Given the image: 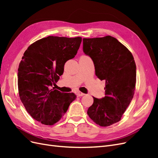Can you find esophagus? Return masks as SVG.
Wrapping results in <instances>:
<instances>
[{"mask_svg":"<svg viewBox=\"0 0 158 158\" xmlns=\"http://www.w3.org/2000/svg\"><path fill=\"white\" fill-rule=\"evenodd\" d=\"M85 95V94H84V93H82V92H77V95L78 97H80V96H83V95Z\"/></svg>","mask_w":158,"mask_h":158,"instance_id":"1","label":"esophagus"}]
</instances>
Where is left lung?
Listing matches in <instances>:
<instances>
[{"mask_svg": "<svg viewBox=\"0 0 158 158\" xmlns=\"http://www.w3.org/2000/svg\"><path fill=\"white\" fill-rule=\"evenodd\" d=\"M83 51L92 59L95 75L106 80V96L93 97L94 103L87 113L102 127L121 120L133 98L136 80V66L131 52L116 38H84Z\"/></svg>", "mask_w": 158, "mask_h": 158, "instance_id": "8db88e82", "label": "left lung"}]
</instances>
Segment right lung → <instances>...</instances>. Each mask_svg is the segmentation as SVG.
<instances>
[{
	"mask_svg": "<svg viewBox=\"0 0 158 158\" xmlns=\"http://www.w3.org/2000/svg\"><path fill=\"white\" fill-rule=\"evenodd\" d=\"M82 37L48 36L24 52L18 70L19 95L30 115L45 125L58 122L76 99L74 93L51 89L63 74L66 61L78 52Z\"/></svg>",
	"mask_w": 158,
	"mask_h": 158,
	"instance_id": "1",
	"label": "right lung"
}]
</instances>
